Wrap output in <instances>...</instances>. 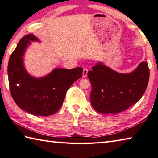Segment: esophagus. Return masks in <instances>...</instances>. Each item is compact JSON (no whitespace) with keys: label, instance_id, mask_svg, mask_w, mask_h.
<instances>
[{"label":"esophagus","instance_id":"1","mask_svg":"<svg viewBox=\"0 0 158 158\" xmlns=\"http://www.w3.org/2000/svg\"><path fill=\"white\" fill-rule=\"evenodd\" d=\"M87 74H88V69L84 68V69H83V77H87Z\"/></svg>","mask_w":158,"mask_h":158}]
</instances>
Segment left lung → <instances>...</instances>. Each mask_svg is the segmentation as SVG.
Returning <instances> with one entry per match:
<instances>
[{
  "label": "left lung",
  "mask_w": 158,
  "mask_h": 158,
  "mask_svg": "<svg viewBox=\"0 0 158 158\" xmlns=\"http://www.w3.org/2000/svg\"><path fill=\"white\" fill-rule=\"evenodd\" d=\"M148 63L141 62L130 74H121L98 63L88 73L91 83L90 102L99 113L117 114L140 100L148 84Z\"/></svg>",
  "instance_id": "obj_1"
}]
</instances>
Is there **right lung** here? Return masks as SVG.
Listing matches in <instances>:
<instances>
[{
    "label": "right lung",
    "instance_id": "add662e5",
    "mask_svg": "<svg viewBox=\"0 0 158 158\" xmlns=\"http://www.w3.org/2000/svg\"><path fill=\"white\" fill-rule=\"evenodd\" d=\"M30 41L38 39L33 34L26 35L10 56L7 68L10 90L21 109L35 116H50L59 110L67 90L82 77L83 69L57 68L42 78L32 77L25 70L22 58Z\"/></svg>",
    "mask_w": 158,
    "mask_h": 158
}]
</instances>
